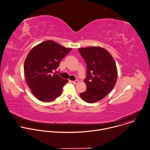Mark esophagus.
Segmentation results:
<instances>
[{
    "instance_id": "34e87169",
    "label": "esophagus",
    "mask_w": 150,
    "mask_h": 150,
    "mask_svg": "<svg viewBox=\"0 0 150 150\" xmlns=\"http://www.w3.org/2000/svg\"><path fill=\"white\" fill-rule=\"evenodd\" d=\"M72 82L74 85H76V84H78V83H79V81H78V80H75V81H72Z\"/></svg>"
}]
</instances>
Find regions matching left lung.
Returning <instances> with one entry per match:
<instances>
[{
    "label": "left lung",
    "instance_id": "obj_1",
    "mask_svg": "<svg viewBox=\"0 0 150 150\" xmlns=\"http://www.w3.org/2000/svg\"><path fill=\"white\" fill-rule=\"evenodd\" d=\"M87 67L85 92L80 94L85 102L93 103L103 99L115 87L117 79L116 62L105 48L96 46L78 48Z\"/></svg>",
    "mask_w": 150,
    "mask_h": 150
}]
</instances>
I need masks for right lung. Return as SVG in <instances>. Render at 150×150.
I'll return each instance as SVG.
<instances>
[{
	"label": "right lung",
	"mask_w": 150,
	"mask_h": 150,
	"mask_svg": "<svg viewBox=\"0 0 150 150\" xmlns=\"http://www.w3.org/2000/svg\"><path fill=\"white\" fill-rule=\"evenodd\" d=\"M72 50L52 40L34 47L28 54L24 64L26 82L32 93L38 100L50 102L61 94L68 82L54 73L61 59Z\"/></svg>",
	"instance_id": "add662e5"
}]
</instances>
